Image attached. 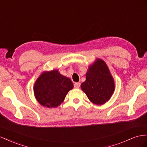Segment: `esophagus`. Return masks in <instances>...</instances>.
I'll return each instance as SVG.
<instances>
[{"mask_svg":"<svg viewBox=\"0 0 147 147\" xmlns=\"http://www.w3.org/2000/svg\"><path fill=\"white\" fill-rule=\"evenodd\" d=\"M80 86V83H74V88H79Z\"/></svg>","mask_w":147,"mask_h":147,"instance_id":"34e87169","label":"esophagus"}]
</instances>
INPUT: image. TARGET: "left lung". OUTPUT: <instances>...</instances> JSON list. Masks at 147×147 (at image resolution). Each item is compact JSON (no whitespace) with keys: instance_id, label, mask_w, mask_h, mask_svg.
<instances>
[{"instance_id":"left-lung-1","label":"left lung","mask_w":147,"mask_h":147,"mask_svg":"<svg viewBox=\"0 0 147 147\" xmlns=\"http://www.w3.org/2000/svg\"><path fill=\"white\" fill-rule=\"evenodd\" d=\"M81 88L88 100L96 105H104L111 98L115 89L114 80L106 62L97 58L86 73Z\"/></svg>"}]
</instances>
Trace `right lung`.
Instances as JSON below:
<instances>
[{"instance_id": "obj_1", "label": "right lung", "mask_w": 147, "mask_h": 147, "mask_svg": "<svg viewBox=\"0 0 147 147\" xmlns=\"http://www.w3.org/2000/svg\"><path fill=\"white\" fill-rule=\"evenodd\" d=\"M74 88L69 77L60 74L57 69L43 71L33 86L36 100L46 108H57L64 101L67 94Z\"/></svg>"}]
</instances>
